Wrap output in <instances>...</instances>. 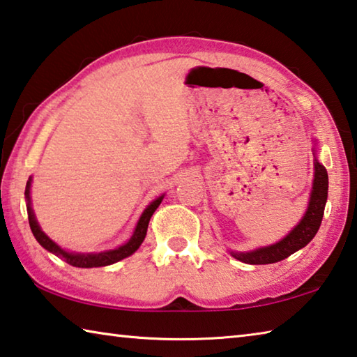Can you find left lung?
Returning a JSON list of instances; mask_svg holds the SVG:
<instances>
[{
	"label": "left lung",
	"instance_id": "left-lung-1",
	"mask_svg": "<svg viewBox=\"0 0 357 357\" xmlns=\"http://www.w3.org/2000/svg\"><path fill=\"white\" fill-rule=\"evenodd\" d=\"M313 168H315V174H313V185L309 206H307L305 214L298 225H296L285 238L273 245L261 247V249L252 252H231V255L234 258L247 264L277 263L288 258L289 255H293L294 252H298L302 247H305L313 238H315L318 228L321 225L326 202H328L329 181L328 172H326V168L319 164L317 157L315 162H313Z\"/></svg>",
	"mask_w": 357,
	"mask_h": 357
}]
</instances>
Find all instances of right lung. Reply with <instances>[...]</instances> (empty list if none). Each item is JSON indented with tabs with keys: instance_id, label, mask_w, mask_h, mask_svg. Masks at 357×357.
Listing matches in <instances>:
<instances>
[{
	"instance_id": "obj_1",
	"label": "right lung",
	"mask_w": 357,
	"mask_h": 357,
	"mask_svg": "<svg viewBox=\"0 0 357 357\" xmlns=\"http://www.w3.org/2000/svg\"><path fill=\"white\" fill-rule=\"evenodd\" d=\"M29 190H31V178L28 179L26 183V189H25V198H26V211H28V220H29V227H31V231L34 234V238L38 243L44 247L45 250L55 253L56 257L63 258L66 263L70 266H75V268H100V266H108L119 261V259H124L130 257L132 253L137 252L138 247L142 245L144 241V236H146L148 231V223L151 220V215L154 214V211L159 208V204L164 200V195L155 198L153 203H149V206L143 211V214L138 220L135 231L132 234V238L128 241V243L119 245L118 249L113 250H107V252H100V253H75V252H66L61 249L56 243L47 236V234L42 231L38 220H36L34 211L31 208V197H29Z\"/></svg>"
}]
</instances>
